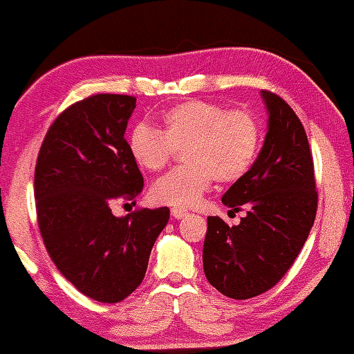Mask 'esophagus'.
I'll return each instance as SVG.
<instances>
[{"mask_svg": "<svg viewBox=\"0 0 354 354\" xmlns=\"http://www.w3.org/2000/svg\"><path fill=\"white\" fill-rule=\"evenodd\" d=\"M171 216H173L174 219H181V218L188 216V211L181 209V208H173V209H171Z\"/></svg>", "mask_w": 354, "mask_h": 354, "instance_id": "34e87169", "label": "esophagus"}]
</instances>
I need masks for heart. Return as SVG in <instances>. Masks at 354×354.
<instances>
[{
	"mask_svg": "<svg viewBox=\"0 0 354 354\" xmlns=\"http://www.w3.org/2000/svg\"><path fill=\"white\" fill-rule=\"evenodd\" d=\"M165 128L141 123L129 138V151L141 168L160 171L183 149L188 165L171 169L151 186V198L173 208H191L218 181L238 180L253 163L259 126L251 113L228 111L208 101H188L165 113Z\"/></svg>",
	"mask_w": 354,
	"mask_h": 354,
	"instance_id": "b5f03b06",
	"label": "heart"
}]
</instances>
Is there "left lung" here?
Here are the masks:
<instances>
[{"instance_id":"obj_1","label":"left lung","mask_w":354,"mask_h":354,"mask_svg":"<svg viewBox=\"0 0 354 354\" xmlns=\"http://www.w3.org/2000/svg\"><path fill=\"white\" fill-rule=\"evenodd\" d=\"M268 113L265 143L251 168L223 194V205L246 209L239 225L208 216L203 268L211 286L233 299L273 288L295 263L318 206L308 136L293 109L261 91Z\"/></svg>"}]
</instances>
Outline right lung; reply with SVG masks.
<instances>
[{
  "mask_svg": "<svg viewBox=\"0 0 354 354\" xmlns=\"http://www.w3.org/2000/svg\"><path fill=\"white\" fill-rule=\"evenodd\" d=\"M136 98L95 95L64 109L48 129L35 169L38 225L48 254L76 290L120 303L143 281L169 209L115 216L116 200H135L143 174L124 140Z\"/></svg>",
  "mask_w": 354,
  "mask_h": 354,
  "instance_id": "obj_1",
  "label": "right lung"
}]
</instances>
